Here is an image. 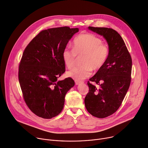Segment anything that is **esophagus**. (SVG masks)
<instances>
[{"label": "esophagus", "mask_w": 148, "mask_h": 148, "mask_svg": "<svg viewBox=\"0 0 148 148\" xmlns=\"http://www.w3.org/2000/svg\"><path fill=\"white\" fill-rule=\"evenodd\" d=\"M84 82H78V81H75V84L76 85H79L80 84H83Z\"/></svg>", "instance_id": "obj_1"}]
</instances>
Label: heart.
Masks as SVG:
<instances>
[{"label":"heart","mask_w":148,"mask_h":148,"mask_svg":"<svg viewBox=\"0 0 148 148\" xmlns=\"http://www.w3.org/2000/svg\"><path fill=\"white\" fill-rule=\"evenodd\" d=\"M109 52V48L103 44L100 38L92 34L84 33L74 39L73 48H64L62 58L66 66L71 69L75 64L77 56H83V65L75 67L67 74L77 81H81L91 75L92 69L99 70L102 68Z\"/></svg>","instance_id":"heart-1"}]
</instances>
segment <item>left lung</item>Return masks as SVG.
Returning <instances> with one entry per match:
<instances>
[{"mask_svg":"<svg viewBox=\"0 0 148 148\" xmlns=\"http://www.w3.org/2000/svg\"><path fill=\"white\" fill-rule=\"evenodd\" d=\"M88 29L104 37L109 52L103 66L90 78L99 88L88 82L89 92L84 103L91 115L105 118L117 110L126 95L131 82L132 61L123 39L117 31L92 26Z\"/></svg>","mask_w":148,"mask_h":148,"instance_id":"1","label":"left lung"}]
</instances>
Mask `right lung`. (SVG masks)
Segmentation results:
<instances>
[{
    "label": "right lung",
    "mask_w": 148,
    "mask_h": 148,
    "mask_svg": "<svg viewBox=\"0 0 148 148\" xmlns=\"http://www.w3.org/2000/svg\"><path fill=\"white\" fill-rule=\"evenodd\" d=\"M78 28H50L38 34L26 47L19 67V82L26 104L36 116L51 119L62 110L65 96L75 83L58 78L65 72L62 52Z\"/></svg>",
    "instance_id": "right-lung-1"
}]
</instances>
